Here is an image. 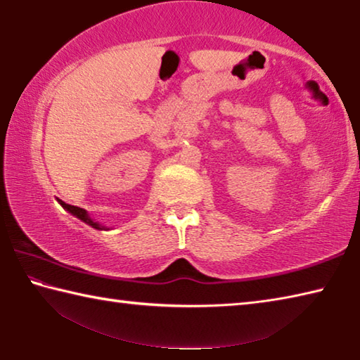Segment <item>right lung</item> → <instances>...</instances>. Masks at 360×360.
I'll list each match as a JSON object with an SVG mask.
<instances>
[{"label":"right lung","mask_w":360,"mask_h":360,"mask_svg":"<svg viewBox=\"0 0 360 360\" xmlns=\"http://www.w3.org/2000/svg\"><path fill=\"white\" fill-rule=\"evenodd\" d=\"M57 202L62 205V208L63 210H66L68 212H71L72 216L75 217H77V219H81L82 222H85L87 225H90V227L92 229H96V230H108V227H105V225H101L98 221H94L92 217H90V214L85 210H82V208H77V206H72V205H68V203H65L63 200H58L57 198Z\"/></svg>","instance_id":"1"}]
</instances>
